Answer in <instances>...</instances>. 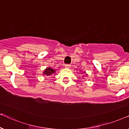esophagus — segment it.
Wrapping results in <instances>:
<instances>
[{
    "mask_svg": "<svg viewBox=\"0 0 129 129\" xmlns=\"http://www.w3.org/2000/svg\"><path fill=\"white\" fill-rule=\"evenodd\" d=\"M65 67L69 68L71 67V66H70V64H66V65H65Z\"/></svg>",
    "mask_w": 129,
    "mask_h": 129,
    "instance_id": "esophagus-1",
    "label": "esophagus"
}]
</instances>
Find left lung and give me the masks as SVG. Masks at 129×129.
<instances>
[{
  "label": "left lung",
  "instance_id": "1",
  "mask_svg": "<svg viewBox=\"0 0 129 129\" xmlns=\"http://www.w3.org/2000/svg\"><path fill=\"white\" fill-rule=\"evenodd\" d=\"M84 73H85V72H84Z\"/></svg>",
  "mask_w": 129,
  "mask_h": 129
}]
</instances>
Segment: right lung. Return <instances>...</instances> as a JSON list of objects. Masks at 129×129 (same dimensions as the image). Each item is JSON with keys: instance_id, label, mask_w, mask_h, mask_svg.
<instances>
[{"instance_id": "1", "label": "right lung", "mask_w": 129, "mask_h": 129, "mask_svg": "<svg viewBox=\"0 0 129 129\" xmlns=\"http://www.w3.org/2000/svg\"><path fill=\"white\" fill-rule=\"evenodd\" d=\"M55 70L52 69V68L49 67V68H47V69L45 70L44 72V74L45 75H52L53 74L55 73Z\"/></svg>"}]
</instances>
